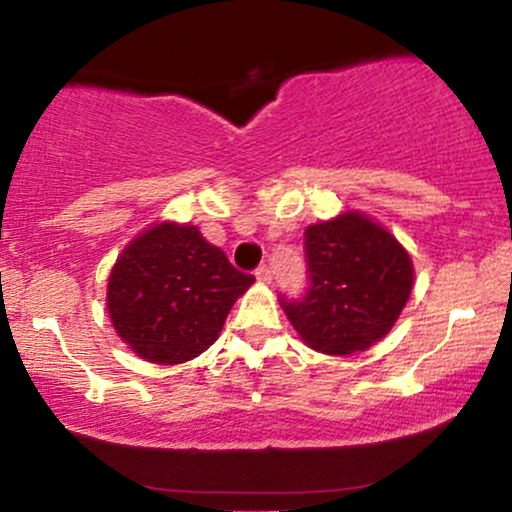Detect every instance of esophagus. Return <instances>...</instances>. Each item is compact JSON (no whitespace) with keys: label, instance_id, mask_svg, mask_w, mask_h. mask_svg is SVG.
Masks as SVG:
<instances>
[{"label":"esophagus","instance_id":"obj_1","mask_svg":"<svg viewBox=\"0 0 512 512\" xmlns=\"http://www.w3.org/2000/svg\"><path fill=\"white\" fill-rule=\"evenodd\" d=\"M255 276H257V281H260V284H272V272H269V267H260L255 272Z\"/></svg>","mask_w":512,"mask_h":512}]
</instances>
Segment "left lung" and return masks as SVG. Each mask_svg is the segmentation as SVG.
Wrapping results in <instances>:
<instances>
[{"mask_svg": "<svg viewBox=\"0 0 512 512\" xmlns=\"http://www.w3.org/2000/svg\"><path fill=\"white\" fill-rule=\"evenodd\" d=\"M305 255L308 296L281 301L305 346L351 356L390 334L414 289V262L383 223L358 209L310 223Z\"/></svg>", "mask_w": 512, "mask_h": 512, "instance_id": "left-lung-1", "label": "left lung"}]
</instances>
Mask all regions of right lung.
<instances>
[{
  "mask_svg": "<svg viewBox=\"0 0 512 512\" xmlns=\"http://www.w3.org/2000/svg\"><path fill=\"white\" fill-rule=\"evenodd\" d=\"M255 284L197 226L156 221L122 248L105 308L117 337L139 358L175 366L219 339L233 303Z\"/></svg>",
  "mask_w": 512,
  "mask_h": 512,
  "instance_id": "right-lung-1",
  "label": "right lung"
}]
</instances>
